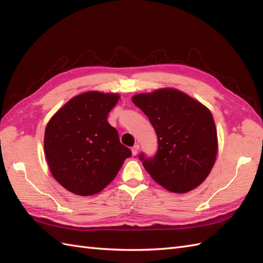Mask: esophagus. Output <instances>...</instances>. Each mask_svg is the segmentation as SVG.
<instances>
[{
	"label": "esophagus",
	"instance_id": "obj_1",
	"mask_svg": "<svg viewBox=\"0 0 263 263\" xmlns=\"http://www.w3.org/2000/svg\"><path fill=\"white\" fill-rule=\"evenodd\" d=\"M139 149H140V146H139V144H135V146H133L132 149H131L132 150V154L136 156L139 153Z\"/></svg>",
	"mask_w": 263,
	"mask_h": 263
}]
</instances>
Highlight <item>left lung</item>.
<instances>
[{
	"instance_id": "obj_1",
	"label": "left lung",
	"mask_w": 263,
	"mask_h": 263,
	"mask_svg": "<svg viewBox=\"0 0 263 263\" xmlns=\"http://www.w3.org/2000/svg\"><path fill=\"white\" fill-rule=\"evenodd\" d=\"M154 126L158 150L139 158L159 185L174 193L198 187L209 175L217 157V130L211 111L174 88L132 97Z\"/></svg>"
}]
</instances>
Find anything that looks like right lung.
Segmentation results:
<instances>
[{
    "label": "right lung",
    "mask_w": 263,
    "mask_h": 263,
    "mask_svg": "<svg viewBox=\"0 0 263 263\" xmlns=\"http://www.w3.org/2000/svg\"><path fill=\"white\" fill-rule=\"evenodd\" d=\"M117 93L87 91L71 98L47 123L44 150L53 177L68 191L88 197L114 180L131 150L107 122Z\"/></svg>",
    "instance_id": "1"
}]
</instances>
